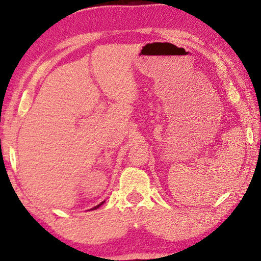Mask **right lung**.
I'll list each match as a JSON object with an SVG mask.
<instances>
[{
    "instance_id": "1",
    "label": "right lung",
    "mask_w": 261,
    "mask_h": 261,
    "mask_svg": "<svg viewBox=\"0 0 261 261\" xmlns=\"http://www.w3.org/2000/svg\"><path fill=\"white\" fill-rule=\"evenodd\" d=\"M102 204H103V202H102V203H99V204H98V205H96V206H95V208H92L91 210H95V209H97V208H98V206H101Z\"/></svg>"
}]
</instances>
